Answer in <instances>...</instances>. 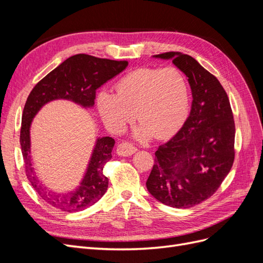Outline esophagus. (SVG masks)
Returning a JSON list of instances; mask_svg holds the SVG:
<instances>
[{
    "label": "esophagus",
    "instance_id": "1",
    "mask_svg": "<svg viewBox=\"0 0 263 263\" xmlns=\"http://www.w3.org/2000/svg\"><path fill=\"white\" fill-rule=\"evenodd\" d=\"M136 151H137V149L135 148L133 145H130L129 142H122V144H119L117 146V149H116L117 155L122 156V157L132 156L136 153Z\"/></svg>",
    "mask_w": 263,
    "mask_h": 263
}]
</instances>
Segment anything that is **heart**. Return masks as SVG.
<instances>
[{"mask_svg":"<svg viewBox=\"0 0 263 263\" xmlns=\"http://www.w3.org/2000/svg\"><path fill=\"white\" fill-rule=\"evenodd\" d=\"M98 109L103 123L112 132H121L135 118L140 127L135 137L158 139L176 133L189 109V86L184 76L173 67H142L125 74L116 83V94L102 91Z\"/></svg>","mask_w":263,"mask_h":263,"instance_id":"1","label":"heart"}]
</instances>
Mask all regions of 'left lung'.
Segmentation results:
<instances>
[{"instance_id": "obj_1", "label": "left lung", "mask_w": 263, "mask_h": 263, "mask_svg": "<svg viewBox=\"0 0 263 263\" xmlns=\"http://www.w3.org/2000/svg\"><path fill=\"white\" fill-rule=\"evenodd\" d=\"M187 77L192 107L182 128L156 151L146 182L149 193L164 205L189 209L211 197L232 169L235 122L227 93L217 78L189 54L164 52Z\"/></svg>"}]
</instances>
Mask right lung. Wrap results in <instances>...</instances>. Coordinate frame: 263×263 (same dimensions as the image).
Instances as JSON below:
<instances>
[{
  "instance_id": "right-lung-1",
  "label": "right lung",
  "mask_w": 263,
  "mask_h": 263,
  "mask_svg": "<svg viewBox=\"0 0 263 263\" xmlns=\"http://www.w3.org/2000/svg\"><path fill=\"white\" fill-rule=\"evenodd\" d=\"M128 66V61L101 59L79 53L63 61L39 81L24 106L21 127V148L24 166L31 186L45 202L63 212H79L90 208L105 194L108 179L103 169L112 158L115 140L97 139L87 169L79 187L67 193H54L42 184L35 174L30 155V125L45 104L53 100H68L84 108L94 105L95 91Z\"/></svg>"
}]
</instances>
